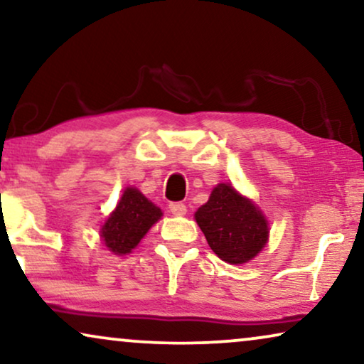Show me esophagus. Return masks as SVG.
<instances>
[{"mask_svg":"<svg viewBox=\"0 0 364 364\" xmlns=\"http://www.w3.org/2000/svg\"><path fill=\"white\" fill-rule=\"evenodd\" d=\"M168 208H171V212L173 213V215H178V217L186 215L187 213L186 203H182V202H172L171 205H168Z\"/></svg>","mask_w":364,"mask_h":364,"instance_id":"esophagus-1","label":"esophagus"}]
</instances>
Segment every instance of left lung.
Returning a JSON list of instances; mask_svg holds the SVG:
<instances>
[{"mask_svg": "<svg viewBox=\"0 0 364 364\" xmlns=\"http://www.w3.org/2000/svg\"><path fill=\"white\" fill-rule=\"evenodd\" d=\"M196 220L218 258L233 265L252 260L268 238L265 217L227 183L213 188L208 202L196 212Z\"/></svg>", "mask_w": 364, "mask_h": 364, "instance_id": "left-lung-1", "label": "left lung"}]
</instances>
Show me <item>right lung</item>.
Here are the masks:
<instances>
[{"label": "right lung", "instance_id": "1", "mask_svg": "<svg viewBox=\"0 0 364 364\" xmlns=\"http://www.w3.org/2000/svg\"><path fill=\"white\" fill-rule=\"evenodd\" d=\"M161 217V208L147 200L137 188L129 187L122 193L116 210L102 225L101 237L109 250L124 255L141 242L149 228Z\"/></svg>", "mask_w": 364, "mask_h": 364}]
</instances>
